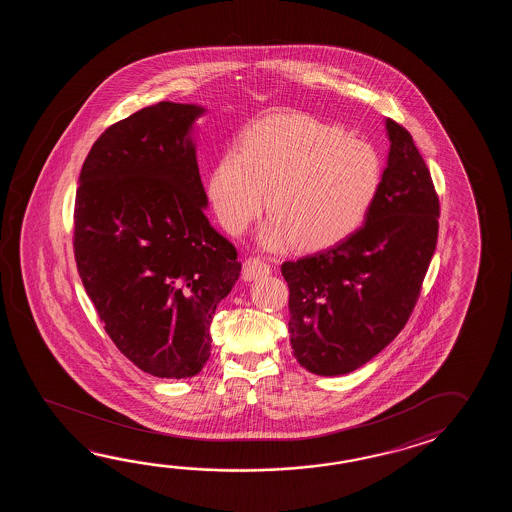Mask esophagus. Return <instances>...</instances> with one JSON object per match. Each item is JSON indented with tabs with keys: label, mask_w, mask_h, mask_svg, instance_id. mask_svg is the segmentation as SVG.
Returning <instances> with one entry per match:
<instances>
[{
	"label": "esophagus",
	"mask_w": 512,
	"mask_h": 512,
	"mask_svg": "<svg viewBox=\"0 0 512 512\" xmlns=\"http://www.w3.org/2000/svg\"><path fill=\"white\" fill-rule=\"evenodd\" d=\"M269 274H271V267L265 261H261L260 258H247L243 263L241 276H243L245 282H254V280H260V278H265Z\"/></svg>",
	"instance_id": "1"
}]
</instances>
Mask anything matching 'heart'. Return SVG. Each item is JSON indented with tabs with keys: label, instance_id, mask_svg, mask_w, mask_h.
<instances>
[{
	"label": "heart",
	"instance_id": "obj_1",
	"mask_svg": "<svg viewBox=\"0 0 512 512\" xmlns=\"http://www.w3.org/2000/svg\"><path fill=\"white\" fill-rule=\"evenodd\" d=\"M371 142L298 111H274L241 135L216 164L208 197L219 223L241 234L263 207V247L320 251L346 240L368 216L382 185Z\"/></svg>",
	"mask_w": 512,
	"mask_h": 512
}]
</instances>
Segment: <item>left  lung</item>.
<instances>
[{
	"label": "left lung",
	"mask_w": 512,
	"mask_h": 512,
	"mask_svg": "<svg viewBox=\"0 0 512 512\" xmlns=\"http://www.w3.org/2000/svg\"><path fill=\"white\" fill-rule=\"evenodd\" d=\"M382 185L364 225L331 249L285 261L294 359L346 375L401 333L414 311L439 229V199L414 139L386 119Z\"/></svg>",
	"instance_id": "left-lung-1"
}]
</instances>
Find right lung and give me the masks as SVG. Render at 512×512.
<instances>
[{
    "instance_id": "obj_1",
    "label": "right lung",
    "mask_w": 512,
    "mask_h": 512,
    "mask_svg": "<svg viewBox=\"0 0 512 512\" xmlns=\"http://www.w3.org/2000/svg\"><path fill=\"white\" fill-rule=\"evenodd\" d=\"M196 104L159 102L109 126L87 153L75 201V260L109 338L161 379L194 377L241 263L208 223Z\"/></svg>"
}]
</instances>
